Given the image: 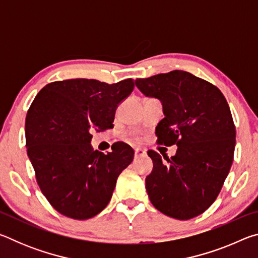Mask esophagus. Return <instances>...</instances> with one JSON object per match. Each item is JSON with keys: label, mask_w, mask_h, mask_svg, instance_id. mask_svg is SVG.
Segmentation results:
<instances>
[{"label": "esophagus", "mask_w": 258, "mask_h": 258, "mask_svg": "<svg viewBox=\"0 0 258 258\" xmlns=\"http://www.w3.org/2000/svg\"><path fill=\"white\" fill-rule=\"evenodd\" d=\"M135 157H141V156H145L147 152L146 150H143L142 148H135Z\"/></svg>", "instance_id": "1"}]
</instances>
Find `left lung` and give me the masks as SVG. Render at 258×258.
<instances>
[{"label": "left lung", "mask_w": 258, "mask_h": 258, "mask_svg": "<svg viewBox=\"0 0 258 258\" xmlns=\"http://www.w3.org/2000/svg\"><path fill=\"white\" fill-rule=\"evenodd\" d=\"M147 97L163 103L157 145H176L171 159L148 150L154 169L146 178L151 204L165 215L190 220L215 202L233 161L235 126L223 93L212 83L183 71L139 78Z\"/></svg>", "instance_id": "obj_1"}]
</instances>
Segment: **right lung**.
Returning <instances> with one entry per match:
<instances>
[{
    "label": "right lung",
    "mask_w": 258,
    "mask_h": 258,
    "mask_svg": "<svg viewBox=\"0 0 258 258\" xmlns=\"http://www.w3.org/2000/svg\"><path fill=\"white\" fill-rule=\"evenodd\" d=\"M134 80L107 84L66 80L46 84L26 116L27 154L42 194L56 212L74 220L97 215L110 202L117 177L134 150L115 142L107 155L91 148V131L113 127L115 111L132 93Z\"/></svg>",
    "instance_id": "obj_1"
}]
</instances>
